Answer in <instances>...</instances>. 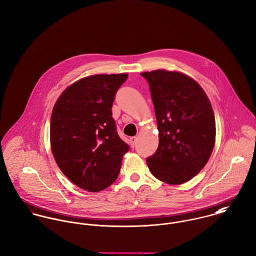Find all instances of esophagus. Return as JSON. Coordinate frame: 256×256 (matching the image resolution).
Instances as JSON below:
<instances>
[{"mask_svg":"<svg viewBox=\"0 0 256 256\" xmlns=\"http://www.w3.org/2000/svg\"><path fill=\"white\" fill-rule=\"evenodd\" d=\"M136 140H138V138H136V136H132V138H130V144L132 148H134V146H136Z\"/></svg>","mask_w":256,"mask_h":256,"instance_id":"esophagus-1","label":"esophagus"}]
</instances>
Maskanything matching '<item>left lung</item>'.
<instances>
[{
  "instance_id": "left-lung-1",
  "label": "left lung",
  "mask_w": 256,
  "mask_h": 256,
  "mask_svg": "<svg viewBox=\"0 0 256 256\" xmlns=\"http://www.w3.org/2000/svg\"><path fill=\"white\" fill-rule=\"evenodd\" d=\"M150 84L159 134L158 148L146 159L154 177L183 184L206 164L216 142L212 108L201 86L176 71L140 73Z\"/></svg>"
}]
</instances>
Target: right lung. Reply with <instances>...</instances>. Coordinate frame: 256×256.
Segmentation results:
<instances>
[{"instance_id":"right-lung-1","label":"right lung","mask_w":256,"mask_h":256,"mask_svg":"<svg viewBox=\"0 0 256 256\" xmlns=\"http://www.w3.org/2000/svg\"><path fill=\"white\" fill-rule=\"evenodd\" d=\"M128 73L99 74L67 87L52 110L50 146L62 173L89 192H100L118 176L130 146L118 136L112 106Z\"/></svg>"}]
</instances>
